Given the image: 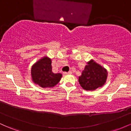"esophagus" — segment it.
I'll list each match as a JSON object with an SVG mask.
<instances>
[{"label": "esophagus", "mask_w": 131, "mask_h": 131, "mask_svg": "<svg viewBox=\"0 0 131 131\" xmlns=\"http://www.w3.org/2000/svg\"><path fill=\"white\" fill-rule=\"evenodd\" d=\"M71 73H72V72L70 71H68V72H64V74L67 75V74H71Z\"/></svg>", "instance_id": "1"}]
</instances>
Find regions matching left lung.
Listing matches in <instances>:
<instances>
[{
    "label": "left lung",
    "instance_id": "obj_1",
    "mask_svg": "<svg viewBox=\"0 0 131 131\" xmlns=\"http://www.w3.org/2000/svg\"><path fill=\"white\" fill-rule=\"evenodd\" d=\"M106 78L107 72L106 70L91 60L85 65L84 70L79 77V82L84 89L93 91L104 84Z\"/></svg>",
    "mask_w": 131,
    "mask_h": 131
}]
</instances>
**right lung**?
<instances>
[{
  "instance_id": "add662e5",
  "label": "right lung",
  "mask_w": 131,
  "mask_h": 131,
  "mask_svg": "<svg viewBox=\"0 0 131 131\" xmlns=\"http://www.w3.org/2000/svg\"><path fill=\"white\" fill-rule=\"evenodd\" d=\"M52 61L50 58L43 57L31 68V75L34 82L42 88H52L58 83L62 75L53 73L52 70Z\"/></svg>"
}]
</instances>
